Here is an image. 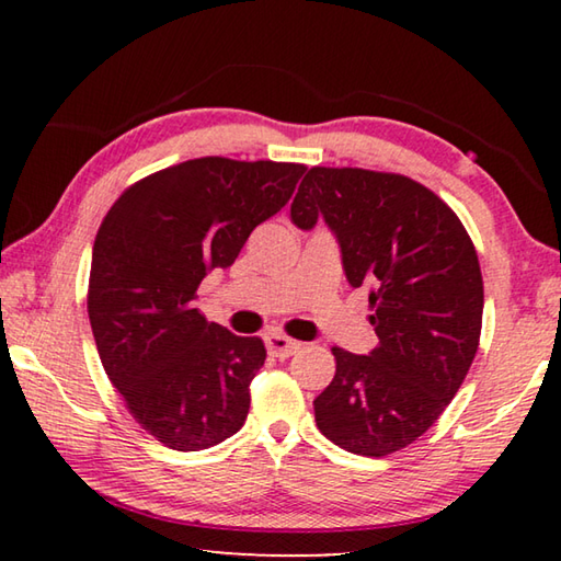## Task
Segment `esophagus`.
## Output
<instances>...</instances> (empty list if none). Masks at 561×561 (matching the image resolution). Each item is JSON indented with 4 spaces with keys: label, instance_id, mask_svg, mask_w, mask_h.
<instances>
[{
    "label": "esophagus",
    "instance_id": "esophagus-1",
    "mask_svg": "<svg viewBox=\"0 0 561 561\" xmlns=\"http://www.w3.org/2000/svg\"><path fill=\"white\" fill-rule=\"evenodd\" d=\"M264 344H267L270 354L277 356V358H289L291 354H297L299 346H301L299 341L284 336V334H279V331H270V334L264 336Z\"/></svg>",
    "mask_w": 561,
    "mask_h": 561
}]
</instances>
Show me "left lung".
Listing matches in <instances>:
<instances>
[{"mask_svg": "<svg viewBox=\"0 0 561 561\" xmlns=\"http://www.w3.org/2000/svg\"><path fill=\"white\" fill-rule=\"evenodd\" d=\"M324 217L351 287H368L378 346H334L336 374L317 396L319 431L366 458L405 448L438 421L470 371L482 329V274L468 230L415 180L364 168H311L291 222Z\"/></svg>", "mask_w": 561, "mask_h": 561, "instance_id": "1", "label": "left lung"}]
</instances>
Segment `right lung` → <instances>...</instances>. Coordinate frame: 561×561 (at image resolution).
I'll use <instances>...</instances> for the list:
<instances>
[{"mask_svg":"<svg viewBox=\"0 0 561 561\" xmlns=\"http://www.w3.org/2000/svg\"><path fill=\"white\" fill-rule=\"evenodd\" d=\"M304 170L185 160L123 190L103 217L89 277L93 339L128 413L168 448H213L244 425L267 348L207 321L195 291L289 203Z\"/></svg>","mask_w":561,"mask_h":561,"instance_id":"right-lung-1","label":"right lung"}]
</instances>
